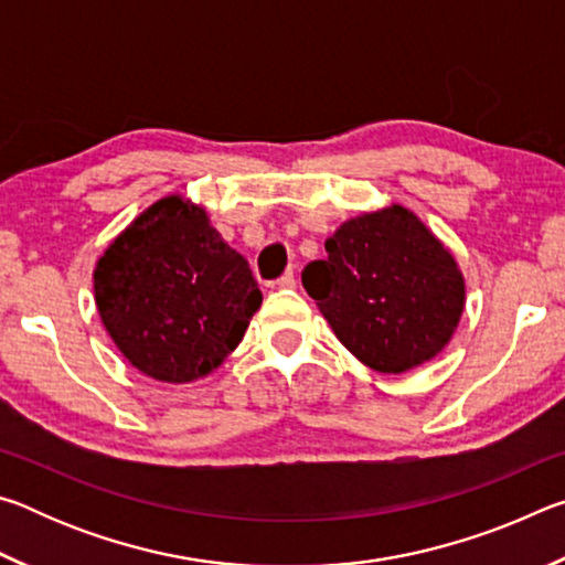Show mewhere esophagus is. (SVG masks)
Masks as SVG:
<instances>
[{
    "label": "esophagus",
    "instance_id": "34e87169",
    "mask_svg": "<svg viewBox=\"0 0 565 565\" xmlns=\"http://www.w3.org/2000/svg\"><path fill=\"white\" fill-rule=\"evenodd\" d=\"M276 286H279V289H294V286H296V276H294V271H286V274H281L279 279H276Z\"/></svg>",
    "mask_w": 565,
    "mask_h": 565
}]
</instances>
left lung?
<instances>
[{"label":"left lung","mask_w":565,"mask_h":565,"mask_svg":"<svg viewBox=\"0 0 565 565\" xmlns=\"http://www.w3.org/2000/svg\"><path fill=\"white\" fill-rule=\"evenodd\" d=\"M301 284L353 356L381 374L431 361L458 327L466 286L451 252L404 206L343 222Z\"/></svg>","instance_id":"left-lung-1"}]
</instances>
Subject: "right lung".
Instances as JSON below:
<instances>
[{
    "mask_svg": "<svg viewBox=\"0 0 565 565\" xmlns=\"http://www.w3.org/2000/svg\"><path fill=\"white\" fill-rule=\"evenodd\" d=\"M104 329L134 369L186 384L224 363L262 306L252 269L202 206L167 196L114 238L94 269Z\"/></svg>",
    "mask_w": 565,
    "mask_h": 565,
    "instance_id": "right-lung-1",
    "label": "right lung"
}]
</instances>
